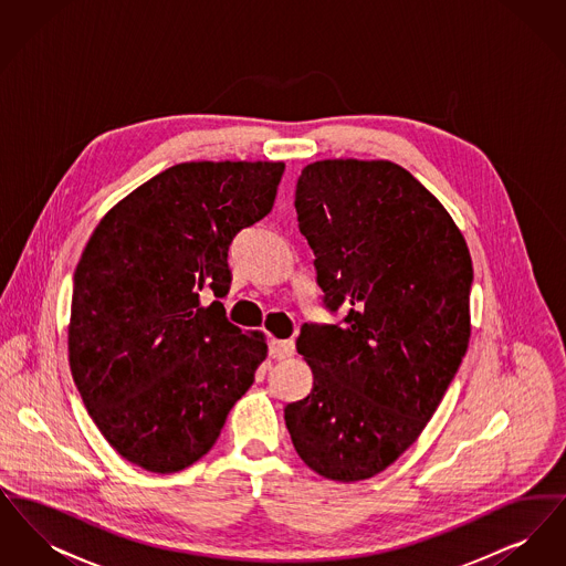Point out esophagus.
<instances>
[{"instance_id": "obj_1", "label": "esophagus", "mask_w": 566, "mask_h": 566, "mask_svg": "<svg viewBox=\"0 0 566 566\" xmlns=\"http://www.w3.org/2000/svg\"><path fill=\"white\" fill-rule=\"evenodd\" d=\"M295 352V342L293 339H271L270 354L273 358H286Z\"/></svg>"}]
</instances>
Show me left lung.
<instances>
[{
    "mask_svg": "<svg viewBox=\"0 0 566 566\" xmlns=\"http://www.w3.org/2000/svg\"><path fill=\"white\" fill-rule=\"evenodd\" d=\"M323 305L296 350L312 392L284 407L298 458L358 482L390 467L431 420L469 346L473 265L443 206L390 161L307 165L295 190Z\"/></svg>",
    "mask_w": 566,
    "mask_h": 566,
    "instance_id": "left-lung-1",
    "label": "left lung"
}]
</instances>
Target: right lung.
Here are the masks:
<instances>
[{"mask_svg":"<svg viewBox=\"0 0 566 566\" xmlns=\"http://www.w3.org/2000/svg\"><path fill=\"white\" fill-rule=\"evenodd\" d=\"M284 163H180L97 224L74 273L70 367L109 446L150 473L206 457L268 356L208 289L233 238L270 214Z\"/></svg>","mask_w":566,"mask_h":566,"instance_id":"1","label":"right lung"}]
</instances>
